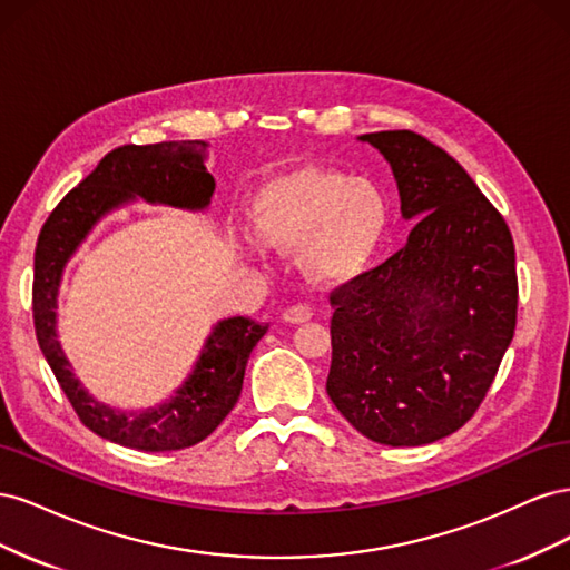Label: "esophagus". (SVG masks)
<instances>
[{"label": "esophagus", "mask_w": 570, "mask_h": 570, "mask_svg": "<svg viewBox=\"0 0 570 570\" xmlns=\"http://www.w3.org/2000/svg\"><path fill=\"white\" fill-rule=\"evenodd\" d=\"M312 316H314V308L308 304H292L285 308V314H283V318L287 323H306V321H312Z\"/></svg>", "instance_id": "obj_1"}]
</instances>
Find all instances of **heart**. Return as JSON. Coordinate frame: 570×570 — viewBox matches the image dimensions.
Segmentation results:
<instances>
[{
    "instance_id": "heart-1",
    "label": "heart",
    "mask_w": 570,
    "mask_h": 570,
    "mask_svg": "<svg viewBox=\"0 0 570 570\" xmlns=\"http://www.w3.org/2000/svg\"><path fill=\"white\" fill-rule=\"evenodd\" d=\"M254 230L268 247H304L321 281H350L381 249L390 204L381 187L337 168L304 166L268 180L254 199Z\"/></svg>"
}]
</instances>
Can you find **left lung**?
<instances>
[{"mask_svg": "<svg viewBox=\"0 0 570 570\" xmlns=\"http://www.w3.org/2000/svg\"><path fill=\"white\" fill-rule=\"evenodd\" d=\"M381 149L416 220L387 262L331 292L327 396L390 446L442 440L473 419L513 340L519 278L504 216L442 147L413 130L361 135Z\"/></svg>", "mask_w": 570, "mask_h": 570, "instance_id": "1", "label": "left lung"}]
</instances>
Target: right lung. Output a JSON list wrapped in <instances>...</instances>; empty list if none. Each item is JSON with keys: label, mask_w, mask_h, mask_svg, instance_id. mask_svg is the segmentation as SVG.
Returning <instances> with one entry per match:
<instances>
[{"label": "right lung", "mask_w": 570, "mask_h": 570, "mask_svg": "<svg viewBox=\"0 0 570 570\" xmlns=\"http://www.w3.org/2000/svg\"><path fill=\"white\" fill-rule=\"evenodd\" d=\"M204 147L202 140H178L111 149L92 174L57 204L38 237L32 321L47 364L85 428L142 452L185 450L214 433L239 400L247 358L268 331V323L245 316L220 321L206 340L189 381L168 404L142 413H120L95 402L73 377L55 331L57 289L68 256L114 206L142 197L183 209H204L216 187L204 168Z\"/></svg>", "instance_id": "add662e5"}]
</instances>
